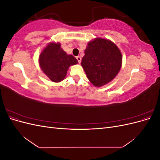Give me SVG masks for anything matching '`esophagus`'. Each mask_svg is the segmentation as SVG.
I'll return each mask as SVG.
<instances>
[{
  "label": "esophagus",
  "mask_w": 160,
  "mask_h": 160,
  "mask_svg": "<svg viewBox=\"0 0 160 160\" xmlns=\"http://www.w3.org/2000/svg\"><path fill=\"white\" fill-rule=\"evenodd\" d=\"M76 59H77V61H78L79 63H81V57H80V56H77V57H76Z\"/></svg>",
  "instance_id": "obj_1"
}]
</instances>
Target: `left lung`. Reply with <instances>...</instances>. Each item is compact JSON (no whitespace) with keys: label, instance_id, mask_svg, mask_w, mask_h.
<instances>
[{"label":"left lung","instance_id":"8db88e82","mask_svg":"<svg viewBox=\"0 0 160 160\" xmlns=\"http://www.w3.org/2000/svg\"><path fill=\"white\" fill-rule=\"evenodd\" d=\"M122 62V53L113 42L97 38L88 44L81 66L91 83L101 87L115 78Z\"/></svg>","mask_w":160,"mask_h":160}]
</instances>
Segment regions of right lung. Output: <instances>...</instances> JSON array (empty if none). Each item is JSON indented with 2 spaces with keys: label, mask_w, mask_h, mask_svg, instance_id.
<instances>
[{
  "label": "right lung",
  "mask_w": 160,
  "mask_h": 160,
  "mask_svg": "<svg viewBox=\"0 0 160 160\" xmlns=\"http://www.w3.org/2000/svg\"><path fill=\"white\" fill-rule=\"evenodd\" d=\"M77 62L73 56L67 55L61 49L60 43H50L39 57L41 69L51 81L57 83L63 80L69 67Z\"/></svg>",
  "instance_id": "add662e5"
}]
</instances>
